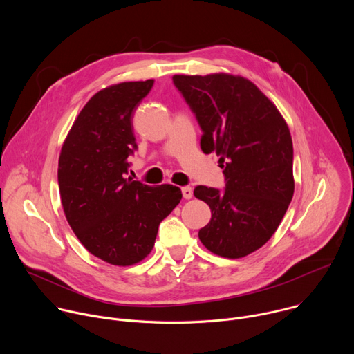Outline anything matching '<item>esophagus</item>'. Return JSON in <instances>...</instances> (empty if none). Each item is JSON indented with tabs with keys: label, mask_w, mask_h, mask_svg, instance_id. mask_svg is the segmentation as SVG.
I'll return each instance as SVG.
<instances>
[{
	"label": "esophagus",
	"mask_w": 354,
	"mask_h": 354,
	"mask_svg": "<svg viewBox=\"0 0 354 354\" xmlns=\"http://www.w3.org/2000/svg\"><path fill=\"white\" fill-rule=\"evenodd\" d=\"M182 194L185 198H192L193 196V189L190 186H183L182 187Z\"/></svg>",
	"instance_id": "34e87169"
}]
</instances>
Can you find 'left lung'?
Masks as SVG:
<instances>
[{
	"label": "left lung",
	"instance_id": "8db88e82",
	"mask_svg": "<svg viewBox=\"0 0 354 354\" xmlns=\"http://www.w3.org/2000/svg\"><path fill=\"white\" fill-rule=\"evenodd\" d=\"M196 116L205 154L220 156L224 190L196 186L212 220L198 238L213 254L246 257L276 232L294 193L292 141L277 108L249 80L230 74L174 75Z\"/></svg>",
	"mask_w": 354,
	"mask_h": 354
}]
</instances>
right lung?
Here are the masks:
<instances>
[{
    "label": "right lung",
    "instance_id": "add662e5",
    "mask_svg": "<svg viewBox=\"0 0 354 354\" xmlns=\"http://www.w3.org/2000/svg\"><path fill=\"white\" fill-rule=\"evenodd\" d=\"M154 80L122 82L95 93L75 119L59 158L66 218L96 258L116 266L142 261L160 223L179 205L172 185L148 186L127 178L137 149L133 115Z\"/></svg>",
    "mask_w": 354,
    "mask_h": 354
}]
</instances>
